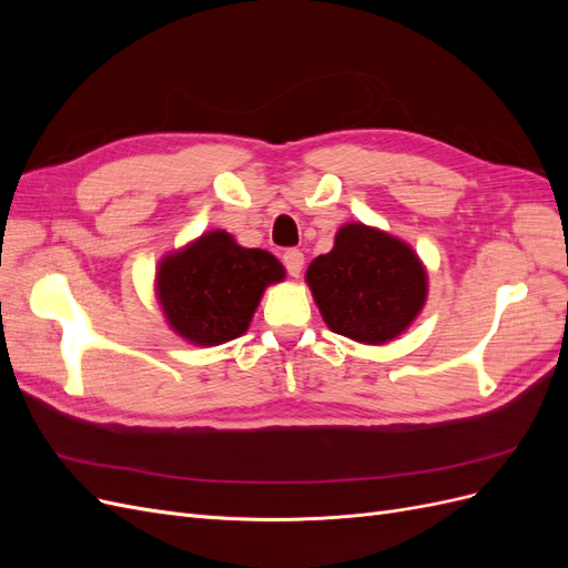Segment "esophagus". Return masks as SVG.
<instances>
[{"instance_id": "34e87169", "label": "esophagus", "mask_w": 568, "mask_h": 568, "mask_svg": "<svg viewBox=\"0 0 568 568\" xmlns=\"http://www.w3.org/2000/svg\"><path fill=\"white\" fill-rule=\"evenodd\" d=\"M282 263H284V267H286V272L291 274V277H298L301 270H303L305 257H303V253L298 248H286L284 255H282Z\"/></svg>"}]
</instances>
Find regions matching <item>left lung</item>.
<instances>
[{"mask_svg":"<svg viewBox=\"0 0 568 568\" xmlns=\"http://www.w3.org/2000/svg\"><path fill=\"white\" fill-rule=\"evenodd\" d=\"M329 329L359 343L405 332L426 298V272L407 244L353 222L305 272Z\"/></svg>","mask_w":568,"mask_h":568,"instance_id":"obj_1","label":"left lung"}]
</instances>
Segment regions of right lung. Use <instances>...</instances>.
Masks as SVG:
<instances>
[{
	"instance_id": "obj_1",
	"label": "right lung",
	"mask_w": 568,
	"mask_h": 568,
	"mask_svg": "<svg viewBox=\"0 0 568 568\" xmlns=\"http://www.w3.org/2000/svg\"><path fill=\"white\" fill-rule=\"evenodd\" d=\"M282 280L284 267L272 253L211 232L161 263L159 298L180 336L217 346L248 329L265 286Z\"/></svg>"
}]
</instances>
